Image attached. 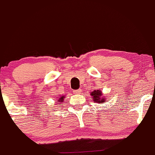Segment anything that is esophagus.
Returning a JSON list of instances; mask_svg holds the SVG:
<instances>
[{"mask_svg":"<svg viewBox=\"0 0 155 155\" xmlns=\"http://www.w3.org/2000/svg\"><path fill=\"white\" fill-rule=\"evenodd\" d=\"M73 94H82V90H81V89L75 90V91H73Z\"/></svg>","mask_w":155,"mask_h":155,"instance_id":"esophagus-1","label":"esophagus"}]
</instances>
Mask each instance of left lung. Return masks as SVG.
<instances>
[{"mask_svg": "<svg viewBox=\"0 0 155 155\" xmlns=\"http://www.w3.org/2000/svg\"><path fill=\"white\" fill-rule=\"evenodd\" d=\"M91 95L92 96L93 101H94L95 103H99V104H103L105 102L104 97L102 96V92L100 90H94V91H91Z\"/></svg>", "mask_w": 155, "mask_h": 155, "instance_id": "left-lung-1", "label": "left lung"}]
</instances>
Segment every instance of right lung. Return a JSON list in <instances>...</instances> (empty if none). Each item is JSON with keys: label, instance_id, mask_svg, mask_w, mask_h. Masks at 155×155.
Masks as SVG:
<instances>
[{"label": "right lung", "instance_id": "obj_1", "mask_svg": "<svg viewBox=\"0 0 155 155\" xmlns=\"http://www.w3.org/2000/svg\"><path fill=\"white\" fill-rule=\"evenodd\" d=\"M65 97V96H61V97H59V100H58V102H60V103H61V102H63V101H64V97Z\"/></svg>", "mask_w": 155, "mask_h": 155}]
</instances>
